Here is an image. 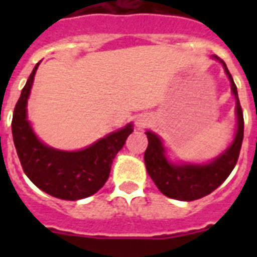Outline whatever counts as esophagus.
I'll use <instances>...</instances> for the list:
<instances>
[{
    "label": "esophagus",
    "instance_id": "esophagus-1",
    "mask_svg": "<svg viewBox=\"0 0 257 257\" xmlns=\"http://www.w3.org/2000/svg\"><path fill=\"white\" fill-rule=\"evenodd\" d=\"M149 118L147 117V115H142V117H139V119L136 121V124H138V127L139 128H144L145 126H148L149 124Z\"/></svg>",
    "mask_w": 257,
    "mask_h": 257
}]
</instances>
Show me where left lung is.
I'll use <instances>...</instances> for the list:
<instances>
[{
  "label": "left lung",
  "mask_w": 257,
  "mask_h": 257,
  "mask_svg": "<svg viewBox=\"0 0 257 257\" xmlns=\"http://www.w3.org/2000/svg\"><path fill=\"white\" fill-rule=\"evenodd\" d=\"M215 59H217L224 65L225 73L230 79L231 91L237 99L238 128L234 142L219 158L208 165L175 166L166 160L160 138L156 134L147 131L145 134L148 136V148L144 153L147 171L160 192L169 198L179 199V201H194L207 196L225 181V179L234 169V166L237 165L240 147L243 142V112L238 99L237 86L231 78L226 64L216 55Z\"/></svg>",
  "instance_id": "1"
}]
</instances>
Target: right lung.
<instances>
[{"label": "right lung", "instance_id": "add662e5", "mask_svg": "<svg viewBox=\"0 0 257 257\" xmlns=\"http://www.w3.org/2000/svg\"><path fill=\"white\" fill-rule=\"evenodd\" d=\"M38 64L32 70L14 109L11 130L23 171L41 190L60 199L76 201L92 196L103 188L115 154L121 151L133 126L105 136L79 152L49 148L37 139L27 121V100Z\"/></svg>", "mask_w": 257, "mask_h": 257}]
</instances>
